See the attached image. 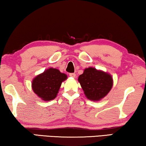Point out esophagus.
Segmentation results:
<instances>
[{"mask_svg": "<svg viewBox=\"0 0 146 146\" xmlns=\"http://www.w3.org/2000/svg\"><path fill=\"white\" fill-rule=\"evenodd\" d=\"M69 76L70 77H72V78H75L76 77V74H74V73H70L69 74Z\"/></svg>", "mask_w": 146, "mask_h": 146, "instance_id": "34e87169", "label": "esophagus"}]
</instances>
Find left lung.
<instances>
[{"label":"left lung","mask_w":146,"mask_h":146,"mask_svg":"<svg viewBox=\"0 0 146 146\" xmlns=\"http://www.w3.org/2000/svg\"><path fill=\"white\" fill-rule=\"evenodd\" d=\"M78 80L86 97L94 102L104 98L111 90L113 84L110 74L93 67L85 68Z\"/></svg>","instance_id":"left-lung-1"}]
</instances>
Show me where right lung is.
Masks as SVG:
<instances>
[{
  "label": "right lung",
  "mask_w": 146,
  "mask_h": 146,
  "mask_svg": "<svg viewBox=\"0 0 146 146\" xmlns=\"http://www.w3.org/2000/svg\"><path fill=\"white\" fill-rule=\"evenodd\" d=\"M67 78V75L58 69L49 68L34 78L32 89L42 100H52L56 98L62 83Z\"/></svg>",
  "instance_id": "add662e5"
}]
</instances>
